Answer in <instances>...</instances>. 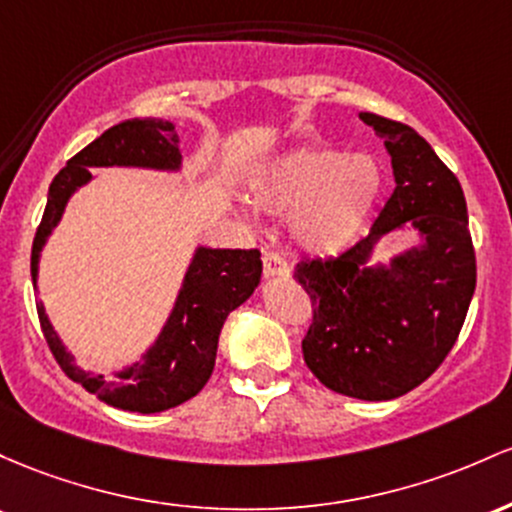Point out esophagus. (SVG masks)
Listing matches in <instances>:
<instances>
[{"instance_id":"esophagus-1","label":"esophagus","mask_w":512,"mask_h":512,"mask_svg":"<svg viewBox=\"0 0 512 512\" xmlns=\"http://www.w3.org/2000/svg\"><path fill=\"white\" fill-rule=\"evenodd\" d=\"M263 275L266 278H290V268H287L283 256L268 251V254H263Z\"/></svg>"}]
</instances>
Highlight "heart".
<instances>
[{"instance_id": "1", "label": "heart", "mask_w": 512, "mask_h": 512, "mask_svg": "<svg viewBox=\"0 0 512 512\" xmlns=\"http://www.w3.org/2000/svg\"><path fill=\"white\" fill-rule=\"evenodd\" d=\"M251 193L261 210L292 217V239L304 251L331 258L367 234L384 193V171L370 154L300 147L261 166Z\"/></svg>"}]
</instances>
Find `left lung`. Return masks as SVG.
Wrapping results in <instances>:
<instances>
[{
  "label": "left lung",
  "mask_w": 512,
  "mask_h": 512,
  "mask_svg": "<svg viewBox=\"0 0 512 512\" xmlns=\"http://www.w3.org/2000/svg\"><path fill=\"white\" fill-rule=\"evenodd\" d=\"M360 118L384 140L396 188L353 249L297 266L314 307L302 353L324 387L387 401L426 382L455 346L474 297L476 258L462 186L433 147L404 123ZM396 231L416 233L417 244L372 262L381 237Z\"/></svg>",
  "instance_id": "left-lung-1"
}]
</instances>
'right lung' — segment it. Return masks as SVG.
<instances>
[{
	"instance_id": "add662e5",
	"label": "right lung",
	"mask_w": 512,
	"mask_h": 512,
	"mask_svg": "<svg viewBox=\"0 0 512 512\" xmlns=\"http://www.w3.org/2000/svg\"><path fill=\"white\" fill-rule=\"evenodd\" d=\"M174 123L162 118H135L113 125L96 137L82 152L74 154L65 169L55 176L48 191L43 220L33 239L31 278L38 292L40 254L50 234L60 225L67 203L79 188L94 181L89 169L128 166V169L176 171L183 169L179 135ZM261 254L256 249H210L198 246L188 263L186 275L174 307L166 317L154 343L137 363L103 377L101 372L84 370L74 363V355L57 336L43 302L38 300V319L45 341L53 350L70 380L79 382L89 394H96L116 409L137 413H159L193 399L215 367L217 341L229 312L254 295L261 283Z\"/></svg>"
}]
</instances>
